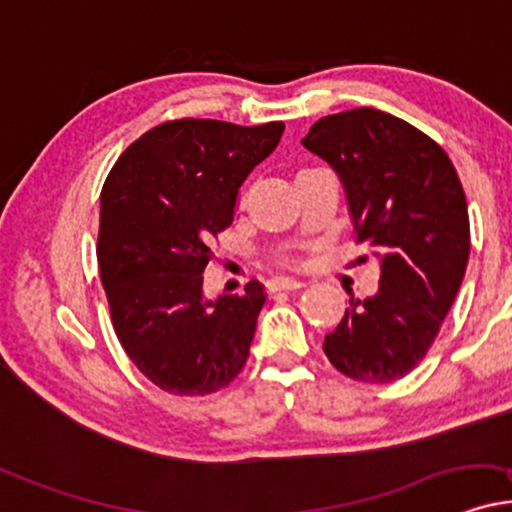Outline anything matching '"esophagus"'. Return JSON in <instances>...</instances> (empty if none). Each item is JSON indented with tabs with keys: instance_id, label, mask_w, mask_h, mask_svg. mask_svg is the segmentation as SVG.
<instances>
[{
	"instance_id": "esophagus-1",
	"label": "esophagus",
	"mask_w": 512,
	"mask_h": 512,
	"mask_svg": "<svg viewBox=\"0 0 512 512\" xmlns=\"http://www.w3.org/2000/svg\"><path fill=\"white\" fill-rule=\"evenodd\" d=\"M268 292H294V289H301L304 287V282L301 280H294V277H275V280L268 282Z\"/></svg>"
}]
</instances>
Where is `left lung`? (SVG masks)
I'll list each match as a JSON object with an SVG mask.
<instances>
[{"label":"left lung","mask_w":512,"mask_h":512,"mask_svg":"<svg viewBox=\"0 0 512 512\" xmlns=\"http://www.w3.org/2000/svg\"><path fill=\"white\" fill-rule=\"evenodd\" d=\"M301 144L339 175L358 242L382 268L375 296L349 299L325 356L351 380H401L430 351L468 268L456 168L425 132L368 106L320 118Z\"/></svg>","instance_id":"obj_1"}]
</instances>
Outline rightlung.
Returning <instances> with one entry per match:
<instances>
[{
    "label": "right lung",
    "instance_id": "right-lung-1",
    "mask_svg": "<svg viewBox=\"0 0 512 512\" xmlns=\"http://www.w3.org/2000/svg\"><path fill=\"white\" fill-rule=\"evenodd\" d=\"M285 123L180 118L123 151L102 189L97 258L118 342L175 396H206L242 372L266 304L261 282L204 299L213 239L235 218L246 175Z\"/></svg>",
    "mask_w": 512,
    "mask_h": 512
}]
</instances>
